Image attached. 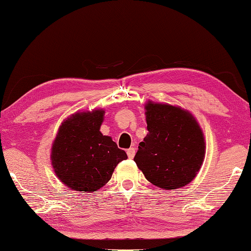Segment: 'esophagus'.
I'll return each mask as SVG.
<instances>
[{
    "label": "esophagus",
    "mask_w": 251,
    "mask_h": 251,
    "mask_svg": "<svg viewBox=\"0 0 251 251\" xmlns=\"http://www.w3.org/2000/svg\"><path fill=\"white\" fill-rule=\"evenodd\" d=\"M135 152H136V149L134 147H130L127 149V156H128L129 159H133L135 156Z\"/></svg>",
    "instance_id": "34e87169"
}]
</instances>
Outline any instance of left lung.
Wrapping results in <instances>:
<instances>
[{
  "mask_svg": "<svg viewBox=\"0 0 251 251\" xmlns=\"http://www.w3.org/2000/svg\"><path fill=\"white\" fill-rule=\"evenodd\" d=\"M145 108L148 134L139 144L134 161L156 186L182 188L202 166V130L194 117L179 107L148 102Z\"/></svg>",
  "mask_w": 251,
  "mask_h": 251,
  "instance_id": "1",
  "label": "left lung"
}]
</instances>
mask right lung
I'll return each mask as SVG.
<instances>
[{"label":"right lung","mask_w":251,"mask_h":251,"mask_svg":"<svg viewBox=\"0 0 251 251\" xmlns=\"http://www.w3.org/2000/svg\"><path fill=\"white\" fill-rule=\"evenodd\" d=\"M104 111L76 113L62 123L52 145L51 160L57 176L75 191L93 192L111 180L127 154L103 136Z\"/></svg>","instance_id":"add662e5"}]
</instances>
